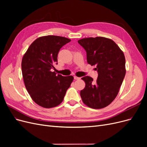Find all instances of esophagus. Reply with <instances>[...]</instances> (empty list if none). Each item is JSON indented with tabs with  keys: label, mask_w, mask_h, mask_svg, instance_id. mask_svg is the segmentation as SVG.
Instances as JSON below:
<instances>
[{
	"label": "esophagus",
	"mask_w": 147,
	"mask_h": 147,
	"mask_svg": "<svg viewBox=\"0 0 147 147\" xmlns=\"http://www.w3.org/2000/svg\"><path fill=\"white\" fill-rule=\"evenodd\" d=\"M74 79H75V80H80V77H76V76H74Z\"/></svg>",
	"instance_id": "esophagus-1"
}]
</instances>
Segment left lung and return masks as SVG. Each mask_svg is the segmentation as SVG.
<instances>
[{"label":"left lung","instance_id":"obj_1","mask_svg":"<svg viewBox=\"0 0 147 147\" xmlns=\"http://www.w3.org/2000/svg\"><path fill=\"white\" fill-rule=\"evenodd\" d=\"M78 42L86 52L88 63L96 65L98 73L96 81L89 76L82 78L86 83L80 91L82 100L89 107L104 108L117 97L125 77L124 53L112 40L107 38H84Z\"/></svg>","mask_w":147,"mask_h":147}]
</instances>
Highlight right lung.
<instances>
[{
    "instance_id": "obj_1",
    "label": "right lung",
    "mask_w": 147,
    "mask_h": 147,
    "mask_svg": "<svg viewBox=\"0 0 147 147\" xmlns=\"http://www.w3.org/2000/svg\"><path fill=\"white\" fill-rule=\"evenodd\" d=\"M70 39L48 35L39 37L31 44L23 56L22 74L26 90L31 98L44 108H52L63 102L74 80L73 76L64 77L51 72L57 64L60 49Z\"/></svg>"
}]
</instances>
